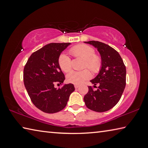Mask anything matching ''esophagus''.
<instances>
[{"label": "esophagus", "instance_id": "esophagus-1", "mask_svg": "<svg viewBox=\"0 0 148 148\" xmlns=\"http://www.w3.org/2000/svg\"><path fill=\"white\" fill-rule=\"evenodd\" d=\"M79 87V85H74V87H75V88H76V89H77V88H78V87Z\"/></svg>", "mask_w": 148, "mask_h": 148}]
</instances>
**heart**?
Wrapping results in <instances>:
<instances>
[{
    "label": "heart",
    "instance_id": "heart-1",
    "mask_svg": "<svg viewBox=\"0 0 148 148\" xmlns=\"http://www.w3.org/2000/svg\"><path fill=\"white\" fill-rule=\"evenodd\" d=\"M72 55L77 58L84 59V69H88L93 73L99 72L101 68L102 62L100 57L97 56L95 49L87 45L80 44L71 49ZM58 64L62 71L69 72L72 69L71 57L66 53H61L58 59ZM91 77V73L88 70L82 71H71L66 75L69 83L79 85Z\"/></svg>",
    "mask_w": 148,
    "mask_h": 148
}]
</instances>
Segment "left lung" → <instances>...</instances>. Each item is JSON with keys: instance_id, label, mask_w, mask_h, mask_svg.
Instances as JSON below:
<instances>
[{"instance_id": "obj_1", "label": "left lung", "mask_w": 148, "mask_h": 148, "mask_svg": "<svg viewBox=\"0 0 148 148\" xmlns=\"http://www.w3.org/2000/svg\"><path fill=\"white\" fill-rule=\"evenodd\" d=\"M97 48L101 55L102 65L98 75L91 79L94 87L89 86L84 96L86 106L92 111L104 112L116 106L126 86V67L121 56L112 47L99 41L84 42Z\"/></svg>"}]
</instances>
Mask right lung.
<instances>
[{
  "mask_svg": "<svg viewBox=\"0 0 148 148\" xmlns=\"http://www.w3.org/2000/svg\"><path fill=\"white\" fill-rule=\"evenodd\" d=\"M71 43H50L34 52L23 71L25 87L34 106L42 112L53 114L66 106L75 88L73 84H65L61 89L54 87L61 84L64 75L58 64L59 57Z\"/></svg>",
  "mask_w": 148,
  "mask_h": 148,
  "instance_id": "add662e5",
  "label": "right lung"
}]
</instances>
